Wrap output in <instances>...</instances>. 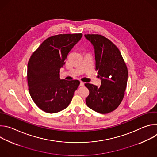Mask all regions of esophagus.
I'll use <instances>...</instances> for the list:
<instances>
[{"label": "esophagus", "mask_w": 157, "mask_h": 157, "mask_svg": "<svg viewBox=\"0 0 157 157\" xmlns=\"http://www.w3.org/2000/svg\"><path fill=\"white\" fill-rule=\"evenodd\" d=\"M80 86H84V82H80Z\"/></svg>", "instance_id": "1"}]
</instances>
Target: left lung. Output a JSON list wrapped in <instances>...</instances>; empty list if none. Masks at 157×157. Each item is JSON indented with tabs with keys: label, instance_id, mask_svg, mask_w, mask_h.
Returning a JSON list of instances; mask_svg holds the SVG:
<instances>
[{
	"label": "left lung",
	"instance_id": "left-lung-1",
	"mask_svg": "<svg viewBox=\"0 0 157 157\" xmlns=\"http://www.w3.org/2000/svg\"><path fill=\"white\" fill-rule=\"evenodd\" d=\"M85 38L93 45L96 70L101 79L99 87L86 83L89 94L87 105L100 114H107L121 103L127 87L128 71L122 56L115 44L101 35L87 34Z\"/></svg>",
	"mask_w": 157,
	"mask_h": 157
}]
</instances>
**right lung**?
<instances>
[{
    "mask_svg": "<svg viewBox=\"0 0 157 157\" xmlns=\"http://www.w3.org/2000/svg\"><path fill=\"white\" fill-rule=\"evenodd\" d=\"M82 36V33L50 36L30 56L27 66L29 91L33 102L44 112L58 113L71 102L80 82L61 79L59 70Z\"/></svg>",
    "mask_w": 157,
    "mask_h": 157,
    "instance_id": "obj_1",
    "label": "right lung"
}]
</instances>
